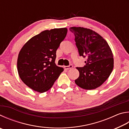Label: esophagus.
<instances>
[{
  "mask_svg": "<svg viewBox=\"0 0 129 129\" xmlns=\"http://www.w3.org/2000/svg\"><path fill=\"white\" fill-rule=\"evenodd\" d=\"M73 68V65L72 64L68 65V66H65V68L66 69H71Z\"/></svg>",
  "mask_w": 129,
  "mask_h": 129,
  "instance_id": "obj_1",
  "label": "esophagus"
}]
</instances>
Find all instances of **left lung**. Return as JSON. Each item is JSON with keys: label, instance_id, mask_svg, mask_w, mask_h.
Segmentation results:
<instances>
[{"label": "left lung", "instance_id": "left-lung-1", "mask_svg": "<svg viewBox=\"0 0 129 129\" xmlns=\"http://www.w3.org/2000/svg\"><path fill=\"white\" fill-rule=\"evenodd\" d=\"M76 45L80 56L87 61L83 67H77L79 76L75 80L77 86L85 90H93L107 80L113 68V56L106 41L93 30L72 27Z\"/></svg>", "mask_w": 129, "mask_h": 129}]
</instances>
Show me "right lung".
Masks as SVG:
<instances>
[{
  "instance_id": "obj_1",
  "label": "right lung",
  "mask_w": 129,
  "mask_h": 129,
  "mask_svg": "<svg viewBox=\"0 0 129 129\" xmlns=\"http://www.w3.org/2000/svg\"><path fill=\"white\" fill-rule=\"evenodd\" d=\"M67 28L44 30L28 41L20 51L17 70L26 85L43 93L52 87L63 72L55 61L56 51L67 36Z\"/></svg>"
}]
</instances>
